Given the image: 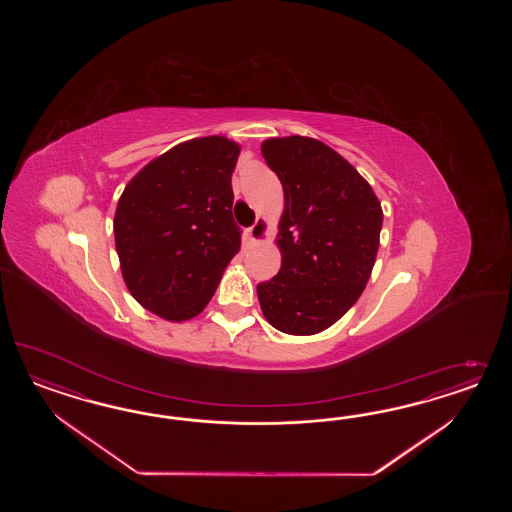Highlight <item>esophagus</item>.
<instances>
[{
    "label": "esophagus",
    "instance_id": "obj_1",
    "mask_svg": "<svg viewBox=\"0 0 512 512\" xmlns=\"http://www.w3.org/2000/svg\"><path fill=\"white\" fill-rule=\"evenodd\" d=\"M249 240L251 242H263L264 234H266V221L257 219L248 229Z\"/></svg>",
    "mask_w": 512,
    "mask_h": 512
}]
</instances>
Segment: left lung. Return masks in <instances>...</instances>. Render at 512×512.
Here are the masks:
<instances>
[{
  "label": "left lung",
  "mask_w": 512,
  "mask_h": 512,
  "mask_svg": "<svg viewBox=\"0 0 512 512\" xmlns=\"http://www.w3.org/2000/svg\"><path fill=\"white\" fill-rule=\"evenodd\" d=\"M285 195L278 276L257 285L261 310L285 334L334 325L362 295L379 249L381 202L338 152L310 137L264 140Z\"/></svg>",
  "instance_id": "left-lung-1"
}]
</instances>
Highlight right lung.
Here are the masks:
<instances>
[{
  "instance_id": "1",
  "label": "right lung",
  "mask_w": 512,
  "mask_h": 512,
  "mask_svg": "<svg viewBox=\"0 0 512 512\" xmlns=\"http://www.w3.org/2000/svg\"><path fill=\"white\" fill-rule=\"evenodd\" d=\"M240 146L225 137L186 140L125 186L114 240L129 293L167 321L199 315L240 249L233 217Z\"/></svg>"
}]
</instances>
